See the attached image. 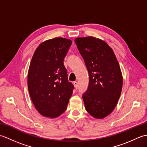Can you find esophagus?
I'll return each mask as SVG.
<instances>
[{"instance_id":"1","label":"esophagus","mask_w":147,"mask_h":147,"mask_svg":"<svg viewBox=\"0 0 147 147\" xmlns=\"http://www.w3.org/2000/svg\"><path fill=\"white\" fill-rule=\"evenodd\" d=\"M73 85L74 86V87H75V88L77 89L78 88V82H73Z\"/></svg>"}]
</instances>
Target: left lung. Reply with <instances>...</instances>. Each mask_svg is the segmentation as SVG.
Segmentation results:
<instances>
[{
	"instance_id": "obj_1",
	"label": "left lung",
	"mask_w": 147,
	"mask_h": 147,
	"mask_svg": "<svg viewBox=\"0 0 147 147\" xmlns=\"http://www.w3.org/2000/svg\"><path fill=\"white\" fill-rule=\"evenodd\" d=\"M89 74L88 89L83 95L86 111L96 119L110 114L123 88V75L113 50L104 40L93 36L74 39Z\"/></svg>"
}]
</instances>
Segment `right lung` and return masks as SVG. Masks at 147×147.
<instances>
[{"instance_id":"1","label":"right lung","mask_w":147,"mask_h":147,"mask_svg":"<svg viewBox=\"0 0 147 147\" xmlns=\"http://www.w3.org/2000/svg\"><path fill=\"white\" fill-rule=\"evenodd\" d=\"M72 44L55 37L35 50L28 73V88L35 107L43 116L59 117L66 110L74 86L68 82L64 59Z\"/></svg>"}]
</instances>
